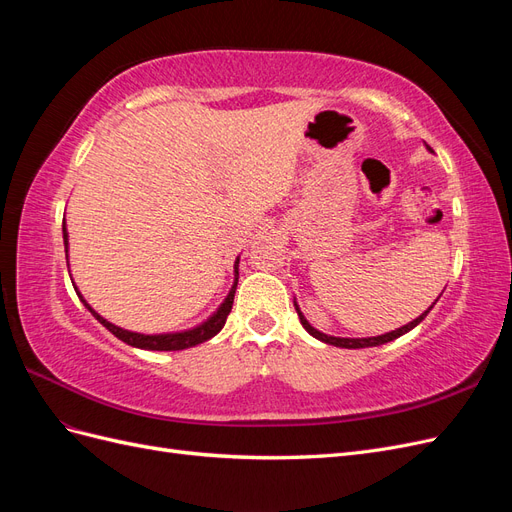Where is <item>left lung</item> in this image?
Listing matches in <instances>:
<instances>
[{
  "instance_id": "1",
  "label": "left lung",
  "mask_w": 512,
  "mask_h": 512,
  "mask_svg": "<svg viewBox=\"0 0 512 512\" xmlns=\"http://www.w3.org/2000/svg\"><path fill=\"white\" fill-rule=\"evenodd\" d=\"M438 301V299H436ZM436 305V303H433ZM431 305V307H433ZM294 307H297V303H294ZM431 307L427 309V312H423L421 316H418L416 320H412V322H408L406 327H401V329H397V331H391V333H384V335H378V337H363V339H350V337H331V335H324V333H320V331H316L312 324H309L305 318H303V314H301V309L297 307V314H299V318H301V324H303V329L309 333V335H314L316 339H320V342H324V344H331V346H337V348H371V346H382V344H386V342H393V339H397V337H401L404 333H408V331H412L418 322H423L425 320V316L431 312Z\"/></svg>"
}]
</instances>
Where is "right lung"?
<instances>
[{
  "mask_svg": "<svg viewBox=\"0 0 512 512\" xmlns=\"http://www.w3.org/2000/svg\"><path fill=\"white\" fill-rule=\"evenodd\" d=\"M64 243L68 245L66 226H64ZM237 267H239V260H237V265H235V284H232V290L228 292V297L220 305L218 312H215L207 322L200 324V327H196L192 331H183V333L141 335V333H132V331H126V329H119V327H115V324L104 320L98 312H94V309L89 307V303L83 297H81V301L85 303V307L89 309V312L96 316V320L100 324H104L108 331H111L115 337H119L121 342H126L128 346L143 348V350H183V348H192L196 344H203V342H207V339H211L213 335H218L222 331V327L226 324V318L230 314V309H232V301H235V290H237V282H239V269Z\"/></svg>",
  "mask_w": 512,
  "mask_h": 512,
  "instance_id": "obj_1",
  "label": "right lung"
}]
</instances>
